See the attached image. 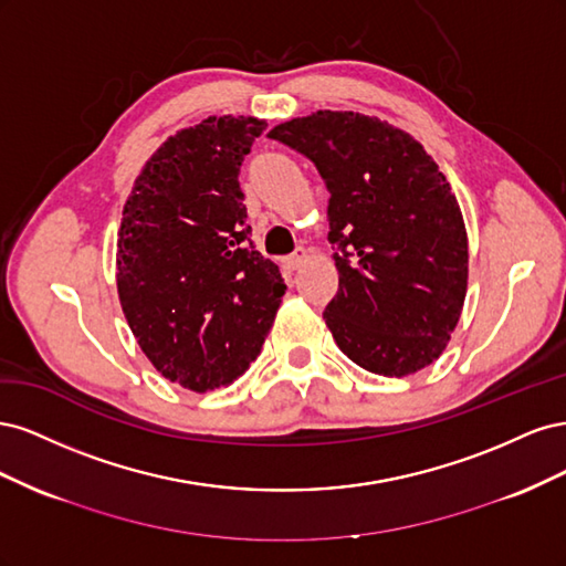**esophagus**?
Listing matches in <instances>:
<instances>
[{
	"mask_svg": "<svg viewBox=\"0 0 566 566\" xmlns=\"http://www.w3.org/2000/svg\"><path fill=\"white\" fill-rule=\"evenodd\" d=\"M306 256H310V254H306V250H304V248H297V250H295V254L285 256L283 264H285V269H287V271H297V269L306 262Z\"/></svg>",
	"mask_w": 566,
	"mask_h": 566,
	"instance_id": "34e87169",
	"label": "esophagus"
}]
</instances>
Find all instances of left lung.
I'll return each mask as SVG.
<instances>
[{
  "label": "left lung",
  "instance_id": "left-lung-1",
  "mask_svg": "<svg viewBox=\"0 0 566 566\" xmlns=\"http://www.w3.org/2000/svg\"><path fill=\"white\" fill-rule=\"evenodd\" d=\"M310 158L328 200L339 287L323 318L356 366L403 378L434 364L468 293V231L451 184L408 132L316 111L269 132Z\"/></svg>",
  "mask_w": 566,
  "mask_h": 566
}]
</instances>
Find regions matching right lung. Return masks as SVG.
Wrapping results in <instances>:
<instances>
[{
  "label": "right lung",
  "mask_w": 566,
  "mask_h": 566,
  "mask_svg": "<svg viewBox=\"0 0 566 566\" xmlns=\"http://www.w3.org/2000/svg\"><path fill=\"white\" fill-rule=\"evenodd\" d=\"M256 117H208L153 153L117 231V295L148 361L191 391L231 385L260 354L285 283L250 241L243 158Z\"/></svg>",
  "instance_id": "add662e5"
}]
</instances>
